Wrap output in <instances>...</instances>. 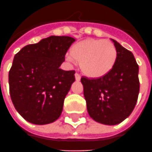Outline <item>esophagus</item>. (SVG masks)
<instances>
[{
  "label": "esophagus",
  "mask_w": 152,
  "mask_h": 152,
  "mask_svg": "<svg viewBox=\"0 0 152 152\" xmlns=\"http://www.w3.org/2000/svg\"><path fill=\"white\" fill-rule=\"evenodd\" d=\"M75 78H76V80H77V81H79V80H80V78H81V76H80L78 73H76V74H75Z\"/></svg>",
  "instance_id": "1"
}]
</instances>
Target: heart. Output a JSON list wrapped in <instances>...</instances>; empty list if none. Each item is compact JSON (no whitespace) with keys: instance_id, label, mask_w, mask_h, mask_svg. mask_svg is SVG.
<instances>
[{"instance_id":"1","label":"heart","mask_w":152,"mask_h":152,"mask_svg":"<svg viewBox=\"0 0 152 152\" xmlns=\"http://www.w3.org/2000/svg\"><path fill=\"white\" fill-rule=\"evenodd\" d=\"M65 58L70 64L80 61L82 70L91 78H101L113 69L118 51L110 41L88 39L72 46L71 54H66Z\"/></svg>"}]
</instances>
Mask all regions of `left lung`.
Wrapping results in <instances>:
<instances>
[{
    "instance_id": "left-lung-1",
    "label": "left lung",
    "mask_w": 152,
    "mask_h": 152,
    "mask_svg": "<svg viewBox=\"0 0 152 152\" xmlns=\"http://www.w3.org/2000/svg\"><path fill=\"white\" fill-rule=\"evenodd\" d=\"M118 51L112 71L101 78H81L87 109L95 122L117 125L132 113L137 101L140 83L133 54L111 39Z\"/></svg>"
}]
</instances>
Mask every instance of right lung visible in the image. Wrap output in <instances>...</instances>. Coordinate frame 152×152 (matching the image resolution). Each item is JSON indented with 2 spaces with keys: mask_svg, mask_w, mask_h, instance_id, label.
Masks as SVG:
<instances>
[{
  "mask_svg": "<svg viewBox=\"0 0 152 152\" xmlns=\"http://www.w3.org/2000/svg\"><path fill=\"white\" fill-rule=\"evenodd\" d=\"M74 41L69 36L51 35L25 46L15 55L9 72L10 98L27 122L45 125L60 117L75 71L59 67Z\"/></svg>",
  "mask_w": 152,
  "mask_h": 152,
  "instance_id": "obj_1",
  "label": "right lung"
}]
</instances>
